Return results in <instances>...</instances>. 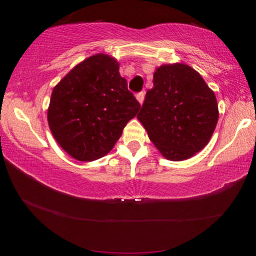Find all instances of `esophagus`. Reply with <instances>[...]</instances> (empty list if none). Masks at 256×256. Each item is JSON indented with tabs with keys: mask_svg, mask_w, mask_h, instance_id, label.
Instances as JSON below:
<instances>
[{
	"mask_svg": "<svg viewBox=\"0 0 256 256\" xmlns=\"http://www.w3.org/2000/svg\"><path fill=\"white\" fill-rule=\"evenodd\" d=\"M136 99H138L140 104H142L143 101H144V92H140L136 94Z\"/></svg>",
	"mask_w": 256,
	"mask_h": 256,
	"instance_id": "esophagus-1",
	"label": "esophagus"
}]
</instances>
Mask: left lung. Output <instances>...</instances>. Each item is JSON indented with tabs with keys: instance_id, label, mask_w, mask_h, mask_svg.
<instances>
[{
	"instance_id": "1",
	"label": "left lung",
	"mask_w": 256,
	"mask_h": 256,
	"mask_svg": "<svg viewBox=\"0 0 256 256\" xmlns=\"http://www.w3.org/2000/svg\"><path fill=\"white\" fill-rule=\"evenodd\" d=\"M138 115L150 141L169 160H184L204 149L219 118L213 90L186 64H164Z\"/></svg>"
}]
</instances>
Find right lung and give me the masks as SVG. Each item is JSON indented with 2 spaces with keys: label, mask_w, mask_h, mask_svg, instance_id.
<instances>
[{
  "label": "right lung",
  "mask_w": 256,
  "mask_h": 256,
  "mask_svg": "<svg viewBox=\"0 0 256 256\" xmlns=\"http://www.w3.org/2000/svg\"><path fill=\"white\" fill-rule=\"evenodd\" d=\"M118 68L110 56L93 54L76 65L52 90L48 127L58 144L80 162L107 155L141 108Z\"/></svg>",
  "instance_id": "add662e5"
}]
</instances>
